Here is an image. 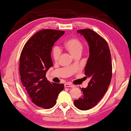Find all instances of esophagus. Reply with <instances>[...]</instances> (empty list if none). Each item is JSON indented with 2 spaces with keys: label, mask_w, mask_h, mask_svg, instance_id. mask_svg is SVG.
<instances>
[{
  "label": "esophagus",
  "mask_w": 131,
  "mask_h": 131,
  "mask_svg": "<svg viewBox=\"0 0 131 131\" xmlns=\"http://www.w3.org/2000/svg\"><path fill=\"white\" fill-rule=\"evenodd\" d=\"M65 87H74L73 85H72L69 83H66L65 84Z\"/></svg>",
  "instance_id": "1"
}]
</instances>
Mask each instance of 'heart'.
<instances>
[{"mask_svg":"<svg viewBox=\"0 0 131 131\" xmlns=\"http://www.w3.org/2000/svg\"><path fill=\"white\" fill-rule=\"evenodd\" d=\"M64 47L72 56L81 55L84 46L81 40L77 38H71L66 40L64 43ZM60 51L57 47H54L52 50V57L54 60H57L59 58Z\"/></svg>","mask_w":131,"mask_h":131,"instance_id":"heart-1","label":"heart"}]
</instances>
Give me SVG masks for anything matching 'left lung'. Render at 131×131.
Segmentation results:
<instances>
[{"label": "left lung", "mask_w": 131, "mask_h": 131, "mask_svg": "<svg viewBox=\"0 0 131 131\" xmlns=\"http://www.w3.org/2000/svg\"><path fill=\"white\" fill-rule=\"evenodd\" d=\"M89 46L90 55L85 68V75L90 78L88 86L81 88L82 95L74 100V105L81 110H87L98 104L107 91L112 77L111 54L107 41L90 29L77 31Z\"/></svg>", "instance_id": "1"}]
</instances>
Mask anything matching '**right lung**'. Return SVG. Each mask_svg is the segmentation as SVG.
<instances>
[{"mask_svg": "<svg viewBox=\"0 0 131 131\" xmlns=\"http://www.w3.org/2000/svg\"><path fill=\"white\" fill-rule=\"evenodd\" d=\"M65 31L45 29L39 31L25 43L19 59L21 80L31 101L38 107L50 108L63 90V84L50 82L46 77L53 66L51 51Z\"/></svg>", "mask_w": 131, "mask_h": 131, "instance_id": "add662e5", "label": "right lung"}]
</instances>
